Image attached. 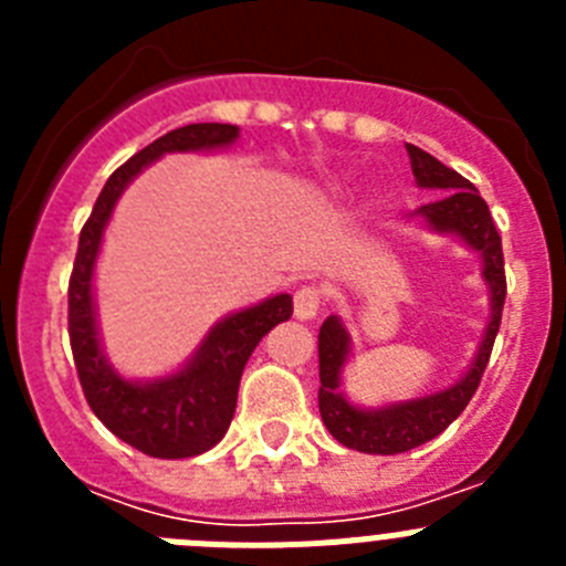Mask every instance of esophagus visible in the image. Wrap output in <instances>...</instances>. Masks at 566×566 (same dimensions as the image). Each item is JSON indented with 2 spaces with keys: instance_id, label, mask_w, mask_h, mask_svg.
<instances>
[{
  "instance_id": "1",
  "label": "esophagus",
  "mask_w": 566,
  "mask_h": 566,
  "mask_svg": "<svg viewBox=\"0 0 566 566\" xmlns=\"http://www.w3.org/2000/svg\"><path fill=\"white\" fill-rule=\"evenodd\" d=\"M323 308V292L317 286H303L294 294V317L314 319Z\"/></svg>"
}]
</instances>
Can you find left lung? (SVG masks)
I'll return each mask as SVG.
<instances>
[{"label":"left lung","instance_id":"8db88e82","mask_svg":"<svg viewBox=\"0 0 566 566\" xmlns=\"http://www.w3.org/2000/svg\"><path fill=\"white\" fill-rule=\"evenodd\" d=\"M405 149L411 158L417 187L439 192L437 201L413 209L408 221L422 223L433 234L457 238L464 249L476 254L482 263L484 286H488V326L470 365L451 385L433 394H422V397L365 408V405L352 402L343 388L345 368L352 363L354 352L352 332L339 314H328L326 323L319 326V417L326 422L328 433L345 448L359 453H379V457L413 451L419 444L431 442L464 411V405L476 394L479 379L488 368L493 339L502 323L504 294H507L502 238L479 189L424 149L413 144H405Z\"/></svg>","mask_w":566,"mask_h":566}]
</instances>
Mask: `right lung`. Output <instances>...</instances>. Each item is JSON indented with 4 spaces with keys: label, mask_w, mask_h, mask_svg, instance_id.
Wrapping results in <instances>:
<instances>
[{
    "label": "right lung",
    "mask_w": 566,
    "mask_h": 566,
    "mask_svg": "<svg viewBox=\"0 0 566 566\" xmlns=\"http://www.w3.org/2000/svg\"><path fill=\"white\" fill-rule=\"evenodd\" d=\"M240 138L234 124H187L161 135L115 169L78 234L70 277V345L90 408L122 442L155 459L201 457L221 442L238 405L249 357L277 323L292 317V294L280 292L227 314L203 334L192 354L161 377H124L102 343L96 306V263L104 232L124 189L172 153H221Z\"/></svg>",
    "instance_id": "right-lung-1"
}]
</instances>
